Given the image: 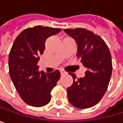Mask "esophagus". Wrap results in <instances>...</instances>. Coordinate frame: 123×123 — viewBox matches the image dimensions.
Masks as SVG:
<instances>
[{"label": "esophagus", "instance_id": "34e87169", "mask_svg": "<svg viewBox=\"0 0 123 123\" xmlns=\"http://www.w3.org/2000/svg\"><path fill=\"white\" fill-rule=\"evenodd\" d=\"M60 72H61V75H64V74H66V73H67L64 70H60Z\"/></svg>", "mask_w": 123, "mask_h": 123}]
</instances>
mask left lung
Returning <instances> with one entry per match:
<instances>
[{"label": "left lung", "instance_id": "obj_1", "mask_svg": "<svg viewBox=\"0 0 123 123\" xmlns=\"http://www.w3.org/2000/svg\"><path fill=\"white\" fill-rule=\"evenodd\" d=\"M78 44L77 57L87 68L86 76L76 79L67 88L70 103L80 109L93 107L105 95L110 83L112 64L108 46L100 36L86 28L64 29Z\"/></svg>", "mask_w": 123, "mask_h": 123}]
</instances>
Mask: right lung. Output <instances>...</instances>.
I'll use <instances>...</instances> for the list:
<instances>
[{
    "mask_svg": "<svg viewBox=\"0 0 123 123\" xmlns=\"http://www.w3.org/2000/svg\"><path fill=\"white\" fill-rule=\"evenodd\" d=\"M61 28L41 25L28 28L15 38L9 53V73L22 100L33 107H43L51 99L50 92L61 78L56 70L46 73L39 71L37 62L45 50L47 38Z\"/></svg>",
    "mask_w": 123,
    "mask_h": 123,
    "instance_id": "add662e5",
    "label": "right lung"
}]
</instances>
